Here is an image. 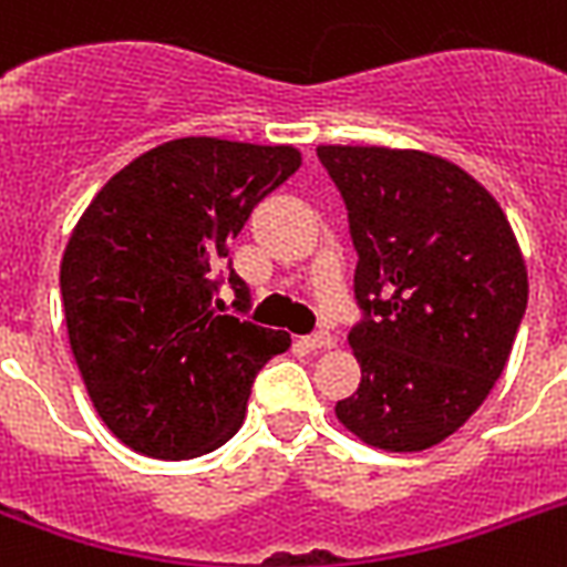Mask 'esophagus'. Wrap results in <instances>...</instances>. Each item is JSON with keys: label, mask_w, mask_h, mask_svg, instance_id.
<instances>
[{"label": "esophagus", "mask_w": 567, "mask_h": 567, "mask_svg": "<svg viewBox=\"0 0 567 567\" xmlns=\"http://www.w3.org/2000/svg\"><path fill=\"white\" fill-rule=\"evenodd\" d=\"M302 341H306V348H312V351H327V348H332V344H336V336L327 330H321V332H312V336H306Z\"/></svg>", "instance_id": "obj_1"}]
</instances>
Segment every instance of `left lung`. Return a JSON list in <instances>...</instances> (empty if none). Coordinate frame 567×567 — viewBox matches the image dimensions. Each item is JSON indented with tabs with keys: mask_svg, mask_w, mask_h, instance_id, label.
<instances>
[{
	"mask_svg": "<svg viewBox=\"0 0 567 567\" xmlns=\"http://www.w3.org/2000/svg\"><path fill=\"white\" fill-rule=\"evenodd\" d=\"M357 249L353 357L336 416L369 446L422 452L482 408L524 321L526 265L503 207L425 151L321 145Z\"/></svg>",
	"mask_w": 567,
	"mask_h": 567,
	"instance_id": "8db88e82",
	"label": "left lung"
}]
</instances>
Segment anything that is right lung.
<instances>
[{"instance_id": "obj_1", "label": "right lung", "mask_w": 567, "mask_h": 567, "mask_svg": "<svg viewBox=\"0 0 567 567\" xmlns=\"http://www.w3.org/2000/svg\"><path fill=\"white\" fill-rule=\"evenodd\" d=\"M297 168L291 145L166 142L106 181L73 228L59 276L73 360L133 452L178 461L223 446L255 374L291 348L288 332L240 318L249 285L228 244ZM226 278L237 316L218 300Z\"/></svg>"}]
</instances>
